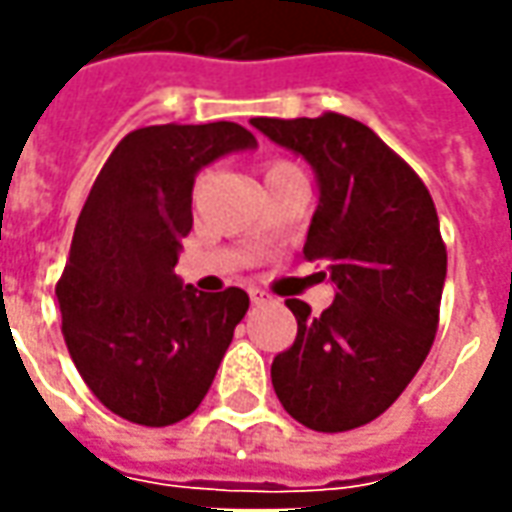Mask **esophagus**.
I'll list each match as a JSON object with an SVG mask.
<instances>
[{
  "label": "esophagus",
  "instance_id": "34e87169",
  "mask_svg": "<svg viewBox=\"0 0 512 512\" xmlns=\"http://www.w3.org/2000/svg\"><path fill=\"white\" fill-rule=\"evenodd\" d=\"M264 301H267V298H264L262 290H250V304H253V307H259Z\"/></svg>",
  "mask_w": 512,
  "mask_h": 512
}]
</instances>
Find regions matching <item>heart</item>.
<instances>
[{"instance_id":"obj_1","label":"heart","mask_w":512,"mask_h":512,"mask_svg":"<svg viewBox=\"0 0 512 512\" xmlns=\"http://www.w3.org/2000/svg\"><path fill=\"white\" fill-rule=\"evenodd\" d=\"M290 163H284V160H273V163H267L264 166V180H270V177H276V174H284V171H290Z\"/></svg>"}]
</instances>
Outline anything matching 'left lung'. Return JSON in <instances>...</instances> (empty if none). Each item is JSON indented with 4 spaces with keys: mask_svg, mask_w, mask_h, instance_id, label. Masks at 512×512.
<instances>
[{
    "mask_svg": "<svg viewBox=\"0 0 512 512\" xmlns=\"http://www.w3.org/2000/svg\"><path fill=\"white\" fill-rule=\"evenodd\" d=\"M250 123L315 171L321 197L304 259L335 284L321 315L287 298L298 335L273 358V389L312 431L360 428L403 394L434 344L448 270L437 208L414 168L360 120L324 112Z\"/></svg>",
    "mask_w": 512,
    "mask_h": 512,
    "instance_id": "8db88e82",
    "label": "left lung"
}]
</instances>
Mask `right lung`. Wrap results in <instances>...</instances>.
<instances>
[{
    "label": "right lung",
    "mask_w": 512,
    "mask_h": 512,
    "mask_svg": "<svg viewBox=\"0 0 512 512\" xmlns=\"http://www.w3.org/2000/svg\"><path fill=\"white\" fill-rule=\"evenodd\" d=\"M231 120L146 126L120 140L89 191L56 284L70 358L112 414L174 425L200 406L245 318L239 287L197 293L174 273L202 166L253 149Z\"/></svg>",
    "instance_id": "right-lung-1"
}]
</instances>
